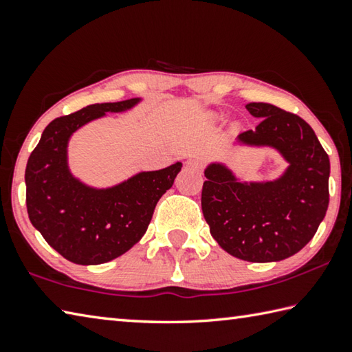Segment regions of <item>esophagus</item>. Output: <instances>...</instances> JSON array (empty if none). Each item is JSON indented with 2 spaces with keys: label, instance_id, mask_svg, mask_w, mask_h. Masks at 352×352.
<instances>
[{
  "label": "esophagus",
  "instance_id": "1",
  "mask_svg": "<svg viewBox=\"0 0 352 352\" xmlns=\"http://www.w3.org/2000/svg\"><path fill=\"white\" fill-rule=\"evenodd\" d=\"M187 166H188V168H192V170L202 171V170H204V166H206V160L201 159V157H190L187 160Z\"/></svg>",
  "mask_w": 352,
  "mask_h": 352
}]
</instances>
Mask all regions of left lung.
Segmentation results:
<instances>
[{"mask_svg": "<svg viewBox=\"0 0 352 352\" xmlns=\"http://www.w3.org/2000/svg\"><path fill=\"white\" fill-rule=\"evenodd\" d=\"M260 117L255 129L238 135L252 145H270L286 157L278 181L244 184L223 165L206 170L201 206L212 236L244 261H280L297 254L316 235L329 204V157L314 129L297 114L270 103H249Z\"/></svg>", "mask_w": 352, "mask_h": 352, "instance_id": "1", "label": "left lung"}]
</instances>
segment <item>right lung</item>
Instances as JSON below:
<instances>
[{
    "mask_svg": "<svg viewBox=\"0 0 352 352\" xmlns=\"http://www.w3.org/2000/svg\"><path fill=\"white\" fill-rule=\"evenodd\" d=\"M138 98L96 103L54 119L26 165V207L32 226L67 261L102 264L128 252L144 236L154 207L168 190L181 162L138 176L108 190H92L67 171L69 135L104 113L131 108Z\"/></svg>",
    "mask_w": 352,
    "mask_h": 352,
    "instance_id": "add662e5",
    "label": "right lung"
}]
</instances>
